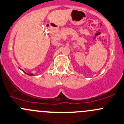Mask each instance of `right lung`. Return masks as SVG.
<instances>
[{"mask_svg":"<svg viewBox=\"0 0 124 124\" xmlns=\"http://www.w3.org/2000/svg\"><path fill=\"white\" fill-rule=\"evenodd\" d=\"M24 73H25V72H24ZM26 74H27L28 75H30V76H33V74H28V73H26Z\"/></svg>","mask_w":124,"mask_h":124,"instance_id":"add662e5","label":"right lung"}]
</instances>
